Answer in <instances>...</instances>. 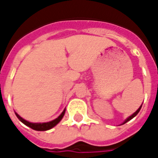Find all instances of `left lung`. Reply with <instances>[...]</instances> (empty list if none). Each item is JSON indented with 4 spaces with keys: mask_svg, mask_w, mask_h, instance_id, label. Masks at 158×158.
Wrapping results in <instances>:
<instances>
[{
    "mask_svg": "<svg viewBox=\"0 0 158 158\" xmlns=\"http://www.w3.org/2000/svg\"><path fill=\"white\" fill-rule=\"evenodd\" d=\"M141 106H142V105H141V106H139V108H138V110L136 111L135 113H133V114H132V115H130V116H129V118H126L125 120H124V121L123 122L122 124H124V123H126L128 122V121H129V120H131V119H132L133 118H135V117L136 115L138 114V113H139V110H140V108H141ZM122 124H121V125H122Z\"/></svg>",
    "mask_w": 158,
    "mask_h": 158,
    "instance_id": "left-lung-1",
    "label": "left lung"
}]
</instances>
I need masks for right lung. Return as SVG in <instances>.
I'll use <instances>...</instances> for the list:
<instances>
[{
  "label": "right lung",
  "mask_w": 158,
  "mask_h": 158,
  "mask_svg": "<svg viewBox=\"0 0 158 158\" xmlns=\"http://www.w3.org/2000/svg\"><path fill=\"white\" fill-rule=\"evenodd\" d=\"M65 111L66 109L63 110V112H62L60 115H59L57 118L54 120H52V121H50V122H46V123H31L29 122V121H27L25 119H23L22 117H20L17 113H15L16 116L18 117V118L23 123H24L26 126H28L29 128H31V129H35V130H37V131H45V130H49V129H52L53 127H55L57 123H58L62 119L63 116H64V114H65Z\"/></svg>",
  "instance_id": "obj_1"
}]
</instances>
